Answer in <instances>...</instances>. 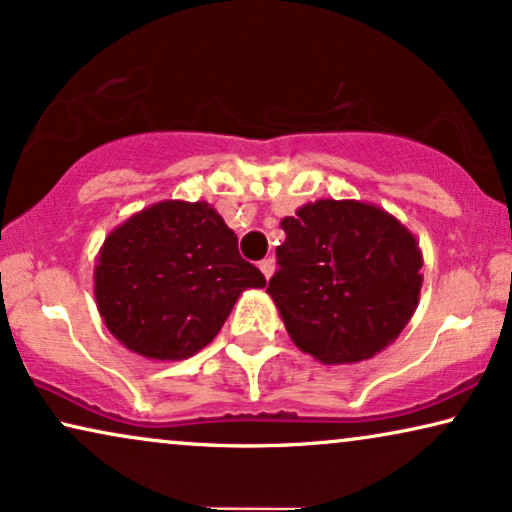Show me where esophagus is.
Here are the masks:
<instances>
[{
    "label": "esophagus",
    "mask_w": 512,
    "mask_h": 512,
    "mask_svg": "<svg viewBox=\"0 0 512 512\" xmlns=\"http://www.w3.org/2000/svg\"><path fill=\"white\" fill-rule=\"evenodd\" d=\"M258 268H261V272L265 275V279H270L272 275H275V258H263L261 261V265H258Z\"/></svg>",
    "instance_id": "obj_1"
}]
</instances>
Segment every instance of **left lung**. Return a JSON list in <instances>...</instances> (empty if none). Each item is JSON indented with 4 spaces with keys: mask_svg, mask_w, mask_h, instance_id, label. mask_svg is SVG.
Wrapping results in <instances>:
<instances>
[{
    "mask_svg": "<svg viewBox=\"0 0 512 512\" xmlns=\"http://www.w3.org/2000/svg\"><path fill=\"white\" fill-rule=\"evenodd\" d=\"M270 298L300 352L328 366L373 359L419 305L422 249L396 216L359 200H317L282 219Z\"/></svg>",
    "mask_w": 512,
    "mask_h": 512,
    "instance_id": "left-lung-1",
    "label": "left lung"
}]
</instances>
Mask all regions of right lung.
<instances>
[{
  "mask_svg": "<svg viewBox=\"0 0 512 512\" xmlns=\"http://www.w3.org/2000/svg\"><path fill=\"white\" fill-rule=\"evenodd\" d=\"M263 272L207 202L163 200L111 230L95 265V300L109 333L146 359L181 361L216 338Z\"/></svg>",
  "mask_w": 512,
  "mask_h": 512,
  "instance_id": "right-lung-1",
  "label": "right lung"
}]
</instances>
